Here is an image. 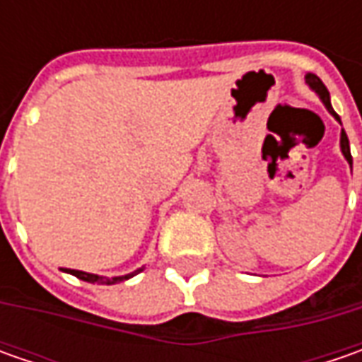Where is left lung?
Listing matches in <instances>:
<instances>
[{
    "label": "left lung",
    "instance_id": "1",
    "mask_svg": "<svg viewBox=\"0 0 362 362\" xmlns=\"http://www.w3.org/2000/svg\"><path fill=\"white\" fill-rule=\"evenodd\" d=\"M306 84L313 88L318 96H320V100L325 103V106H327V110L334 117V119L341 122V119H339V115L332 110V105H330V94H328L327 86L322 84V80L316 76V74H306ZM341 151L342 155H344V159L349 160V165H351V169H353V157H351V145H349V136H346V132H344V129L341 131Z\"/></svg>",
    "mask_w": 362,
    "mask_h": 362
}]
</instances>
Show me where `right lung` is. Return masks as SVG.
Wrapping results in <instances>:
<instances>
[{"mask_svg":"<svg viewBox=\"0 0 362 362\" xmlns=\"http://www.w3.org/2000/svg\"><path fill=\"white\" fill-rule=\"evenodd\" d=\"M68 274H72V276H76L80 280H84V282H90V284H119V282H124V280H129L132 276H136L139 272H143V268H139V270L131 272V274H127V276H115V278H106V276H98V274H88V272H80V270H68Z\"/></svg>","mask_w":362,"mask_h":362,"instance_id":"1","label":"right lung"}]
</instances>
